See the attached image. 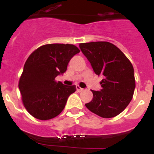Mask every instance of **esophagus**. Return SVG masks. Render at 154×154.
I'll use <instances>...</instances> for the list:
<instances>
[{"label":"esophagus","instance_id":"obj_1","mask_svg":"<svg viewBox=\"0 0 154 154\" xmlns=\"http://www.w3.org/2000/svg\"><path fill=\"white\" fill-rule=\"evenodd\" d=\"M76 89H77V91H78V92H81V91L83 90V89H82L81 87L79 86V85H77V86H76Z\"/></svg>","mask_w":154,"mask_h":154}]
</instances>
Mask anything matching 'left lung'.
Listing matches in <instances>:
<instances>
[{
  "mask_svg": "<svg viewBox=\"0 0 154 154\" xmlns=\"http://www.w3.org/2000/svg\"><path fill=\"white\" fill-rule=\"evenodd\" d=\"M79 48L94 72L103 76L100 82L102 89L92 90V100L85 106L103 118L119 115L132 100L136 87L131 62L123 51L109 42L82 43Z\"/></svg>",
  "mask_w": 154,
  "mask_h": 154,
  "instance_id": "8db88e82",
  "label": "left lung"
}]
</instances>
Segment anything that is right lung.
<instances>
[{
	"label": "right lung",
	"instance_id": "add662e5",
	"mask_svg": "<svg viewBox=\"0 0 154 154\" xmlns=\"http://www.w3.org/2000/svg\"><path fill=\"white\" fill-rule=\"evenodd\" d=\"M80 50L69 44H48L31 54L24 64L18 87L28 112L36 119H52L62 112L75 85L55 79L67 70L71 58Z\"/></svg>",
	"mask_w": 154,
	"mask_h": 154
}]
</instances>
